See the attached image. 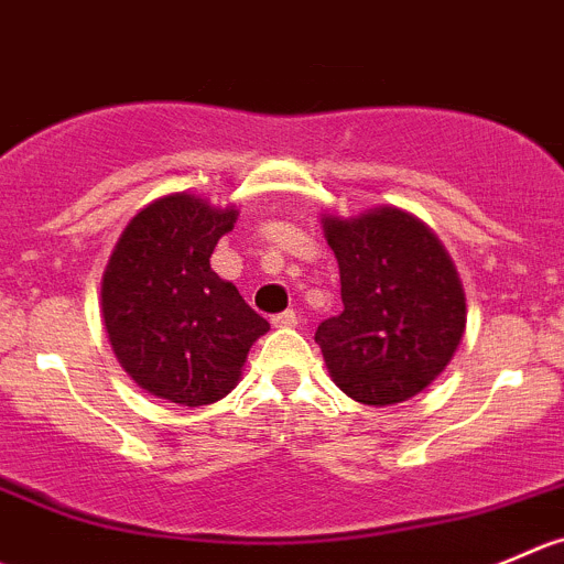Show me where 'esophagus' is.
Masks as SVG:
<instances>
[{
  "label": "esophagus",
  "mask_w": 564,
  "mask_h": 564,
  "mask_svg": "<svg viewBox=\"0 0 564 564\" xmlns=\"http://www.w3.org/2000/svg\"><path fill=\"white\" fill-rule=\"evenodd\" d=\"M272 325H275V327H294V325H297V314H294V311H281V314L272 316Z\"/></svg>",
  "instance_id": "1"
}]
</instances>
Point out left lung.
I'll return each instance as SVG.
<instances>
[{
    "mask_svg": "<svg viewBox=\"0 0 564 564\" xmlns=\"http://www.w3.org/2000/svg\"><path fill=\"white\" fill-rule=\"evenodd\" d=\"M341 272L338 316L316 327L330 377L355 402H404L430 386L466 330V294L444 245L393 206L325 217Z\"/></svg>",
    "mask_w": 564,
    "mask_h": 564,
    "instance_id": "1",
    "label": "left lung"
}]
</instances>
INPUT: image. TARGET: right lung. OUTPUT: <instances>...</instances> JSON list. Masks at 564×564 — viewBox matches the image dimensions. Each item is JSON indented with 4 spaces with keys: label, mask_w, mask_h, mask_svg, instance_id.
<instances>
[{
    "label": "right lung",
    "mask_w": 564,
    "mask_h": 564,
    "mask_svg": "<svg viewBox=\"0 0 564 564\" xmlns=\"http://www.w3.org/2000/svg\"><path fill=\"white\" fill-rule=\"evenodd\" d=\"M237 209L176 193L137 212L101 283L104 327L131 380L167 402L200 408L226 397L270 322L212 270Z\"/></svg>",
    "instance_id": "add662e5"
}]
</instances>
